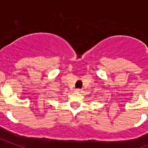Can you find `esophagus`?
I'll return each instance as SVG.
<instances>
[{
    "instance_id": "1",
    "label": "esophagus",
    "mask_w": 148,
    "mask_h": 148,
    "mask_svg": "<svg viewBox=\"0 0 148 148\" xmlns=\"http://www.w3.org/2000/svg\"><path fill=\"white\" fill-rule=\"evenodd\" d=\"M75 92H81V89H80V88H76V89H75Z\"/></svg>"
}]
</instances>
